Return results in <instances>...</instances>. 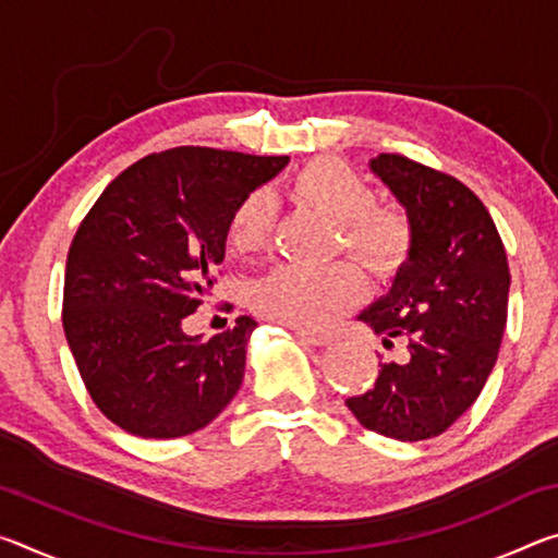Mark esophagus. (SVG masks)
Masks as SVG:
<instances>
[{"label": "esophagus", "instance_id": "obj_1", "mask_svg": "<svg viewBox=\"0 0 558 558\" xmlns=\"http://www.w3.org/2000/svg\"><path fill=\"white\" fill-rule=\"evenodd\" d=\"M298 339L310 344V347H325L329 344V335H319V332H307V329H298Z\"/></svg>", "mask_w": 558, "mask_h": 558}]
</instances>
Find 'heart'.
Listing matches in <instances>:
<instances>
[{
    "instance_id": "b5f03b06",
    "label": "heart",
    "mask_w": 558,
    "mask_h": 558,
    "mask_svg": "<svg viewBox=\"0 0 558 558\" xmlns=\"http://www.w3.org/2000/svg\"><path fill=\"white\" fill-rule=\"evenodd\" d=\"M292 194L339 226L342 243L376 272H391L411 248L405 216L376 209V192L339 159H315L292 179ZM276 221V199L268 189H253L229 221V245L248 256L268 243ZM364 295V276L349 263L300 266L286 263L263 278L253 300L263 315L300 329H325Z\"/></svg>"
}]
</instances>
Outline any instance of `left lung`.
<instances>
[{
	"instance_id": "1",
	"label": "left lung",
	"mask_w": 558,
	"mask_h": 558,
	"mask_svg": "<svg viewBox=\"0 0 558 558\" xmlns=\"http://www.w3.org/2000/svg\"><path fill=\"white\" fill-rule=\"evenodd\" d=\"M372 172L405 209L409 258L359 319L384 344L409 342L403 364H381L374 386L347 399L364 428L396 440L448 430L483 391L507 325L509 266L485 204L456 177L401 155Z\"/></svg>"
}]
</instances>
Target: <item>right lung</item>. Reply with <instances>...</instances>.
Here are the masks:
<instances>
[{"label": "right lung", "instance_id": "right-lung-1", "mask_svg": "<svg viewBox=\"0 0 558 558\" xmlns=\"http://www.w3.org/2000/svg\"><path fill=\"white\" fill-rule=\"evenodd\" d=\"M288 157L211 147L149 155L112 179L78 226L65 260L63 332L90 399L140 438H179L219 415L241 389L258 327L204 339L182 323L209 295L231 214L282 172Z\"/></svg>", "mask_w": 558, "mask_h": 558}]
</instances>
